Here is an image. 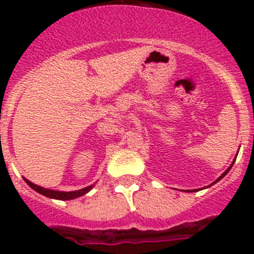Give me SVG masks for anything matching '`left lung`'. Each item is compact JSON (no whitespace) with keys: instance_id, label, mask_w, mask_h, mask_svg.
Returning a JSON list of instances; mask_svg holds the SVG:
<instances>
[{"instance_id":"1","label":"left lung","mask_w":254,"mask_h":254,"mask_svg":"<svg viewBox=\"0 0 254 254\" xmlns=\"http://www.w3.org/2000/svg\"><path fill=\"white\" fill-rule=\"evenodd\" d=\"M232 167H233V164H232V165H230V167H229V168H228V169H226V170H225V172H224V173H223V174H221V176H220V178H219V179H217V181H216V182H219V181H220V179L223 178V177H225V176H226V174H228V173H229V170L232 169ZM216 182H214V183H216Z\"/></svg>"}]
</instances>
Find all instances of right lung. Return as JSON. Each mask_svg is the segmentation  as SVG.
<instances>
[{
  "label": "right lung",
  "mask_w": 254,
  "mask_h": 254,
  "mask_svg": "<svg viewBox=\"0 0 254 254\" xmlns=\"http://www.w3.org/2000/svg\"><path fill=\"white\" fill-rule=\"evenodd\" d=\"M25 182L30 186L31 188L34 190H37L38 193L43 194V196L49 197V198H56V199H73V198H77V197L82 196V194L87 193L89 190H91V186L86 188H82V190H73V192H61V190H47V188L43 187H39V186L34 185V183H31L29 182L28 179H25Z\"/></svg>",
  "instance_id": "add662e5"
}]
</instances>
